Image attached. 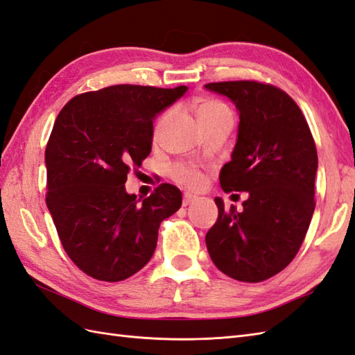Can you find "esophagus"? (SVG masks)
<instances>
[{"mask_svg": "<svg viewBox=\"0 0 355 355\" xmlns=\"http://www.w3.org/2000/svg\"><path fill=\"white\" fill-rule=\"evenodd\" d=\"M198 200V198L195 195H191V193H186L184 198H183V207H187V205L193 204L195 201Z\"/></svg>", "mask_w": 355, "mask_h": 355, "instance_id": "1", "label": "esophagus"}]
</instances>
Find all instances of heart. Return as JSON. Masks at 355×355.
I'll list each match as a JSON object with an SVG mask.
<instances>
[{"label":"heart","mask_w":355,"mask_h":355,"mask_svg":"<svg viewBox=\"0 0 355 355\" xmlns=\"http://www.w3.org/2000/svg\"><path fill=\"white\" fill-rule=\"evenodd\" d=\"M225 113H232V112H230V109L224 103H220L218 100H202L196 104V114L198 118H200L202 125L204 123L222 116V114ZM169 116H171V112H164L163 114H160L157 122H155L154 125L155 139L160 137L164 125H166L169 121ZM172 175H174V178L180 181V183H183L191 189H201L205 183V177L202 172L200 169H196L195 166H192V164H186V163L175 164L174 169H172Z\"/></svg>","instance_id":"heart-1"}]
</instances>
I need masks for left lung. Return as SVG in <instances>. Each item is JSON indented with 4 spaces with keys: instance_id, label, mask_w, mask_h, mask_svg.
Returning <instances> with one entry per match:
<instances>
[{
    "instance_id": "obj_1",
    "label": "left lung",
    "mask_w": 355,
    "mask_h": 355,
    "mask_svg": "<svg viewBox=\"0 0 355 355\" xmlns=\"http://www.w3.org/2000/svg\"><path fill=\"white\" fill-rule=\"evenodd\" d=\"M205 89L239 110L237 144L220 171L224 192H248L243 210L225 209L205 243L216 268L243 283L277 275L295 259L315 211L318 153L301 109L284 90L254 80L218 81Z\"/></svg>"
}]
</instances>
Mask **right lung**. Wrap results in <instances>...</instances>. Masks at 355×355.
<instances>
[{
  "mask_svg": "<svg viewBox=\"0 0 355 355\" xmlns=\"http://www.w3.org/2000/svg\"><path fill=\"white\" fill-rule=\"evenodd\" d=\"M186 90L109 86L73 96L55 118L45 150L46 207L86 275L109 283L135 275L153 257L162 220L181 207L172 184L142 202L123 184L151 153L155 114Z\"/></svg>",
  "mask_w": 355,
  "mask_h": 355,
  "instance_id": "1",
  "label": "right lung"
}]
</instances>
